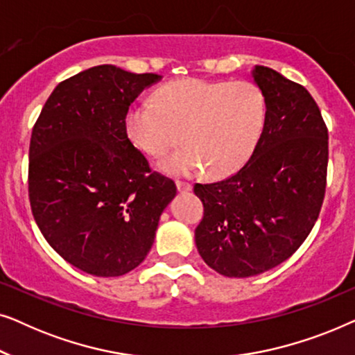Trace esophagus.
<instances>
[{
  "label": "esophagus",
  "mask_w": 355,
  "mask_h": 355,
  "mask_svg": "<svg viewBox=\"0 0 355 355\" xmlns=\"http://www.w3.org/2000/svg\"><path fill=\"white\" fill-rule=\"evenodd\" d=\"M176 187L179 192H191L192 191V184L186 182V181H176Z\"/></svg>",
  "instance_id": "esophagus-1"
}]
</instances>
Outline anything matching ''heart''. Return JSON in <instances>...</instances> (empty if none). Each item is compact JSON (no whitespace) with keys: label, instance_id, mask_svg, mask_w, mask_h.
Instances as JSON below:
<instances>
[{"label":"heart","instance_id":"heart-1","mask_svg":"<svg viewBox=\"0 0 355 355\" xmlns=\"http://www.w3.org/2000/svg\"><path fill=\"white\" fill-rule=\"evenodd\" d=\"M155 101H137L125 111L130 142L150 157H163L164 173L187 176L208 169L227 176L252 157L266 118L261 90L247 80L181 79L159 87Z\"/></svg>","mask_w":355,"mask_h":355}]
</instances>
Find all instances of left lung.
Returning <instances> with one entry per match:
<instances>
[{
	"instance_id": "8db88e82",
	"label": "left lung",
	"mask_w": 355,
	"mask_h": 355,
	"mask_svg": "<svg viewBox=\"0 0 355 355\" xmlns=\"http://www.w3.org/2000/svg\"><path fill=\"white\" fill-rule=\"evenodd\" d=\"M252 77L266 103L254 153L225 181L193 186L203 203L197 250L227 278L288 260L312 231L327 189L328 129L312 95L270 67L255 66Z\"/></svg>"
}]
</instances>
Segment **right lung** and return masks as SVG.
Listing matches in <instances>:
<instances>
[{
  "mask_svg": "<svg viewBox=\"0 0 355 355\" xmlns=\"http://www.w3.org/2000/svg\"><path fill=\"white\" fill-rule=\"evenodd\" d=\"M159 79L90 67L53 90L33 125V218L48 244L89 275L121 276L142 263L176 196V184L150 169L124 128L130 103Z\"/></svg>",
  "mask_w": 355,
  "mask_h": 355,
  "instance_id": "right-lung-1",
  "label": "right lung"
}]
</instances>
